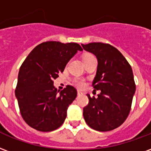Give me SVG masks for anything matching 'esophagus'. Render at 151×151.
<instances>
[{
  "label": "esophagus",
  "instance_id": "34e87169",
  "mask_svg": "<svg viewBox=\"0 0 151 151\" xmlns=\"http://www.w3.org/2000/svg\"><path fill=\"white\" fill-rule=\"evenodd\" d=\"M83 93H84L82 92V91H80V90H78V96L82 95Z\"/></svg>",
  "mask_w": 151,
  "mask_h": 151
}]
</instances>
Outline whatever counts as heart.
I'll return each mask as SVG.
<instances>
[{"label":"heart","mask_w":151,"mask_h":151,"mask_svg":"<svg viewBox=\"0 0 151 151\" xmlns=\"http://www.w3.org/2000/svg\"><path fill=\"white\" fill-rule=\"evenodd\" d=\"M90 56H92L91 54H86V55L83 57V58H88V57H90ZM74 85H75V86H77L78 88H83L85 86V85H86V82H85L84 80H82L81 78H77L75 79V81H74Z\"/></svg>","instance_id":"obj_1"}]
</instances>
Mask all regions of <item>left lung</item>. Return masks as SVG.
Here are the masks:
<instances>
[{
	"label": "left lung",
	"mask_w": 151,
	"mask_h": 151,
	"mask_svg": "<svg viewBox=\"0 0 151 151\" xmlns=\"http://www.w3.org/2000/svg\"><path fill=\"white\" fill-rule=\"evenodd\" d=\"M98 59L93 87L101 90L98 98L88 94L89 103L83 108L87 125L98 131H110L120 127L131 108L135 83L132 68L124 56L110 44H81Z\"/></svg>",
	"instance_id": "obj_1"
}]
</instances>
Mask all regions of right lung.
Listing matches in <instances>:
<instances>
[{
  "label": "right lung",
  "mask_w": 151,
  "mask_h": 151,
  "mask_svg": "<svg viewBox=\"0 0 151 151\" xmlns=\"http://www.w3.org/2000/svg\"><path fill=\"white\" fill-rule=\"evenodd\" d=\"M82 48L77 43L46 41L37 45L20 68L15 95L22 118L33 129L50 132L61 127L77 90H58L53 80Z\"/></svg>",
  "instance_id": "add662e5"
}]
</instances>
